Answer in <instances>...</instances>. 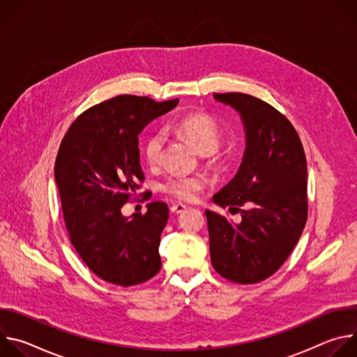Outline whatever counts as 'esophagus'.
I'll return each mask as SVG.
<instances>
[{
    "label": "esophagus",
    "instance_id": "1",
    "mask_svg": "<svg viewBox=\"0 0 357 357\" xmlns=\"http://www.w3.org/2000/svg\"><path fill=\"white\" fill-rule=\"evenodd\" d=\"M169 209H171L172 213H182L186 209V206L183 205V203H174V205H171Z\"/></svg>",
    "mask_w": 357,
    "mask_h": 357
}]
</instances>
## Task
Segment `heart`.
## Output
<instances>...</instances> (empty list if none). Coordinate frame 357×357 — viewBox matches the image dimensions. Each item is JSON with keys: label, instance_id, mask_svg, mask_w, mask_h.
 <instances>
[{"label": "heart", "instance_id": "heart-1", "mask_svg": "<svg viewBox=\"0 0 357 357\" xmlns=\"http://www.w3.org/2000/svg\"><path fill=\"white\" fill-rule=\"evenodd\" d=\"M168 130L186 138L202 155H209L219 148L222 131L215 119L208 114H188L168 124ZM164 137L161 132L149 134L142 145V154L148 165H157L162 154ZM206 186V179L200 175H174L161 182V192L185 202L196 199Z\"/></svg>", "mask_w": 357, "mask_h": 357}]
</instances>
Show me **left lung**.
I'll return each instance as SVG.
<instances>
[{
	"label": "left lung",
	"mask_w": 357,
	"mask_h": 357,
	"mask_svg": "<svg viewBox=\"0 0 357 357\" xmlns=\"http://www.w3.org/2000/svg\"><path fill=\"white\" fill-rule=\"evenodd\" d=\"M213 96L240 113L245 151L236 176L213 196L241 222L206 211L212 266L229 281L256 284L278 271L307 223V158L294 126L271 105L244 93Z\"/></svg>",
	"instance_id": "8db88e82"
}]
</instances>
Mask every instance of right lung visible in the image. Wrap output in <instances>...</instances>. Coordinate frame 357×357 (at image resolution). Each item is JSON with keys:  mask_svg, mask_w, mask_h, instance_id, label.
<instances>
[{"mask_svg": "<svg viewBox=\"0 0 357 357\" xmlns=\"http://www.w3.org/2000/svg\"><path fill=\"white\" fill-rule=\"evenodd\" d=\"M178 101L113 97L82 113L61 142L55 181L69 238L84 264L107 282L131 287L161 270L167 203L151 202L132 218L123 216L121 208L144 182L139 132Z\"/></svg>", "mask_w": 357, "mask_h": 357, "instance_id": "obj_1", "label": "right lung"}]
</instances>
